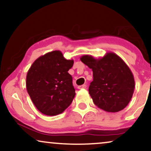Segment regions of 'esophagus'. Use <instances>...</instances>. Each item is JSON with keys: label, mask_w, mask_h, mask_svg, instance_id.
Returning <instances> with one entry per match:
<instances>
[{"label": "esophagus", "mask_w": 151, "mask_h": 151, "mask_svg": "<svg viewBox=\"0 0 151 151\" xmlns=\"http://www.w3.org/2000/svg\"><path fill=\"white\" fill-rule=\"evenodd\" d=\"M78 88H79V89H82V88H86V84H83V85L78 86Z\"/></svg>", "instance_id": "obj_1"}]
</instances>
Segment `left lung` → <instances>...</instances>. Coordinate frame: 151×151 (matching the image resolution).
<instances>
[{"mask_svg": "<svg viewBox=\"0 0 151 151\" xmlns=\"http://www.w3.org/2000/svg\"><path fill=\"white\" fill-rule=\"evenodd\" d=\"M81 61L93 71L88 92L94 104L107 112L125 108L133 96L135 81L129 67L118 55L108 53L100 60L83 55Z\"/></svg>", "mask_w": 151, "mask_h": 151, "instance_id": "8db88e82", "label": "left lung"}]
</instances>
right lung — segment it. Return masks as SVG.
<instances>
[{
    "instance_id": "1",
    "label": "right lung",
    "mask_w": 151,
    "mask_h": 151,
    "mask_svg": "<svg viewBox=\"0 0 151 151\" xmlns=\"http://www.w3.org/2000/svg\"><path fill=\"white\" fill-rule=\"evenodd\" d=\"M73 60H66L60 51L38 58L27 74V90L37 109L47 115L62 113L71 104L76 93L68 71Z\"/></svg>"
}]
</instances>
